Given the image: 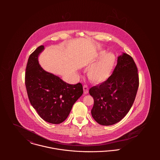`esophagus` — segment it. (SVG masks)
Returning <instances> with one entry per match:
<instances>
[{
    "label": "esophagus",
    "instance_id": "1",
    "mask_svg": "<svg viewBox=\"0 0 160 160\" xmlns=\"http://www.w3.org/2000/svg\"><path fill=\"white\" fill-rule=\"evenodd\" d=\"M83 91H84V93L87 94L89 92V88L87 85H84L83 86Z\"/></svg>",
    "mask_w": 160,
    "mask_h": 160
}]
</instances>
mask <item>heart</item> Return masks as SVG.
<instances>
[{
  "label": "heart",
  "instance_id": "heart-1",
  "mask_svg": "<svg viewBox=\"0 0 160 160\" xmlns=\"http://www.w3.org/2000/svg\"><path fill=\"white\" fill-rule=\"evenodd\" d=\"M98 58H100L92 66L88 71V76L94 84H102L107 81L111 76L114 69L116 58L113 53L101 51Z\"/></svg>",
  "mask_w": 160,
  "mask_h": 160
}]
</instances>
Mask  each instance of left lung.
I'll return each instance as SVG.
<instances>
[{"mask_svg":"<svg viewBox=\"0 0 160 160\" xmlns=\"http://www.w3.org/2000/svg\"><path fill=\"white\" fill-rule=\"evenodd\" d=\"M137 72L133 58L122 53L118 57L110 78L90 89L89 93L94 100L91 114L96 122L103 126L113 125L129 112L138 88Z\"/></svg>","mask_w":160,"mask_h":160,"instance_id":"left-lung-1","label":"left lung"}]
</instances>
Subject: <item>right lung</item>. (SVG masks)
I'll list each match as a JSON object with an SVG mask.
<instances>
[{"instance_id": "add662e5", "label": "right lung", "mask_w": 160, "mask_h": 160, "mask_svg": "<svg viewBox=\"0 0 160 160\" xmlns=\"http://www.w3.org/2000/svg\"><path fill=\"white\" fill-rule=\"evenodd\" d=\"M44 46L38 47L29 56L25 72V85L29 102L42 119L60 124L68 116L72 105L82 95L81 83L71 85L48 72L39 63Z\"/></svg>"}]
</instances>
